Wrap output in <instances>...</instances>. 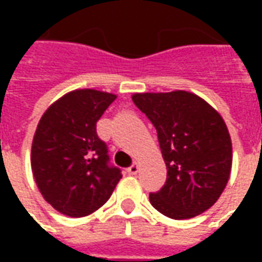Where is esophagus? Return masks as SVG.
Segmentation results:
<instances>
[{
    "mask_svg": "<svg viewBox=\"0 0 262 262\" xmlns=\"http://www.w3.org/2000/svg\"><path fill=\"white\" fill-rule=\"evenodd\" d=\"M126 172H128L129 175H137V173H138V165H137V163H133L131 166L126 169Z\"/></svg>",
    "mask_w": 262,
    "mask_h": 262,
    "instance_id": "1",
    "label": "esophagus"
}]
</instances>
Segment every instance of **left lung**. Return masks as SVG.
Listing matches in <instances>:
<instances>
[{
	"mask_svg": "<svg viewBox=\"0 0 262 262\" xmlns=\"http://www.w3.org/2000/svg\"><path fill=\"white\" fill-rule=\"evenodd\" d=\"M136 106L157 131L167 176L150 194L162 214L184 220L204 213L223 192L232 167V141L223 118L188 92L137 93Z\"/></svg>",
	"mask_w": 262,
	"mask_h": 262,
	"instance_id": "left-lung-1",
	"label": "left lung"
}]
</instances>
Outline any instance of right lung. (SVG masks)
<instances>
[{"label": "right lung", "instance_id": "right-lung-1", "mask_svg": "<svg viewBox=\"0 0 262 262\" xmlns=\"http://www.w3.org/2000/svg\"><path fill=\"white\" fill-rule=\"evenodd\" d=\"M115 95L92 89L71 92L46 111L32 144V170L46 201L70 217L92 214L122 178L111 163L96 124Z\"/></svg>", "mask_w": 262, "mask_h": 262}]
</instances>
